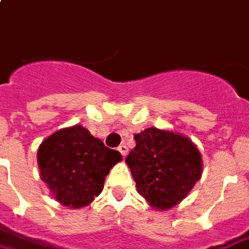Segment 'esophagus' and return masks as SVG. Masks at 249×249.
Wrapping results in <instances>:
<instances>
[{
	"mask_svg": "<svg viewBox=\"0 0 249 249\" xmlns=\"http://www.w3.org/2000/svg\"><path fill=\"white\" fill-rule=\"evenodd\" d=\"M118 151L121 152L122 153V156H123V158H124V156H126V155H127V146H126V145H123L122 144L121 146H119V148H118Z\"/></svg>",
	"mask_w": 249,
	"mask_h": 249,
	"instance_id": "esophagus-1",
	"label": "esophagus"
}]
</instances>
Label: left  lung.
Masks as SVG:
<instances>
[{
  "label": "left lung",
  "mask_w": 249,
  "mask_h": 249,
  "mask_svg": "<svg viewBox=\"0 0 249 249\" xmlns=\"http://www.w3.org/2000/svg\"><path fill=\"white\" fill-rule=\"evenodd\" d=\"M126 158L138 193L156 210H168L191 192L201 177V155L189 138L156 127L134 136Z\"/></svg>",
  "instance_id": "1"
}]
</instances>
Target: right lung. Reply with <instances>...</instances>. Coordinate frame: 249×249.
Returning a JSON list of instances; mask_svg holds the SVG:
<instances>
[{
	"mask_svg": "<svg viewBox=\"0 0 249 249\" xmlns=\"http://www.w3.org/2000/svg\"><path fill=\"white\" fill-rule=\"evenodd\" d=\"M36 159L41 179L53 197L63 206L81 208L101 193L105 177L122 155L76 124L48 137Z\"/></svg>",
	"mask_w": 249,
	"mask_h": 249,
	"instance_id": "1",
	"label": "right lung"
}]
</instances>
